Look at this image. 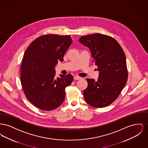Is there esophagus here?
I'll use <instances>...</instances> for the list:
<instances>
[{
	"instance_id": "34e87169",
	"label": "esophagus",
	"mask_w": 148,
	"mask_h": 148,
	"mask_svg": "<svg viewBox=\"0 0 148 148\" xmlns=\"http://www.w3.org/2000/svg\"><path fill=\"white\" fill-rule=\"evenodd\" d=\"M74 80H80V79H82V77H78V76H75L74 77Z\"/></svg>"
}]
</instances>
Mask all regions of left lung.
I'll use <instances>...</instances> for the list:
<instances>
[{"label":"left lung","mask_w":148,"mask_h":148,"mask_svg":"<svg viewBox=\"0 0 148 148\" xmlns=\"http://www.w3.org/2000/svg\"><path fill=\"white\" fill-rule=\"evenodd\" d=\"M79 42L89 48L92 62L98 66L97 81L86 79L83 92L85 101L95 108L106 107L119 95L127 79L124 52L112 37L99 33L83 36Z\"/></svg>","instance_id":"1"}]
</instances>
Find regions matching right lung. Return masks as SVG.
Masks as SVG:
<instances>
[{"label":"right lung","instance_id":"obj_1","mask_svg":"<svg viewBox=\"0 0 148 148\" xmlns=\"http://www.w3.org/2000/svg\"><path fill=\"white\" fill-rule=\"evenodd\" d=\"M70 35H44L25 50L21 62V79L26 98L43 110H54L63 103L65 88L73 82L71 74L56 77L55 67L72 43Z\"/></svg>","mask_w":148,"mask_h":148}]
</instances>
